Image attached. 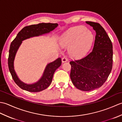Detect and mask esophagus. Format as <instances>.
Segmentation results:
<instances>
[{
	"label": "esophagus",
	"mask_w": 122,
	"mask_h": 122,
	"mask_svg": "<svg viewBox=\"0 0 122 122\" xmlns=\"http://www.w3.org/2000/svg\"><path fill=\"white\" fill-rule=\"evenodd\" d=\"M68 61V59H67L66 57V56H64L62 59V62H66Z\"/></svg>",
	"instance_id": "34e87169"
}]
</instances>
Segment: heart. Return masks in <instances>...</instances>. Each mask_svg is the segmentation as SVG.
I'll return each instance as SVG.
<instances>
[{"instance_id": "1", "label": "heart", "mask_w": 122, "mask_h": 122, "mask_svg": "<svg viewBox=\"0 0 122 122\" xmlns=\"http://www.w3.org/2000/svg\"><path fill=\"white\" fill-rule=\"evenodd\" d=\"M93 41L92 33L82 25L69 29L63 36L60 43L64 47L70 48V53L76 57L82 56L89 50Z\"/></svg>"}]
</instances>
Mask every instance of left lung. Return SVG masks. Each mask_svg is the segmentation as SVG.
<instances>
[{"label":"left lung","mask_w":122,"mask_h":122,"mask_svg":"<svg viewBox=\"0 0 122 122\" xmlns=\"http://www.w3.org/2000/svg\"><path fill=\"white\" fill-rule=\"evenodd\" d=\"M95 31L92 51L84 58L70 62V77L77 89L89 91L102 86L112 69L113 45L100 24L86 21Z\"/></svg>","instance_id":"obj_1"}]
</instances>
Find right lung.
Segmentation results:
<instances>
[{
  "instance_id": "1",
  "label": "right lung",
  "mask_w": 122,
  "mask_h": 122,
  "mask_svg": "<svg viewBox=\"0 0 122 122\" xmlns=\"http://www.w3.org/2000/svg\"><path fill=\"white\" fill-rule=\"evenodd\" d=\"M58 25V24L52 23H41L25 26L18 32L16 37L11 42L8 59L9 70L14 81L21 89L29 92H38L46 89L51 83L54 72L62 63L60 58L49 63L46 66L42 77L38 82L32 84H25L18 79L14 70V61L15 54L22 43V41L30 37L48 33L55 29Z\"/></svg>"
}]
</instances>
